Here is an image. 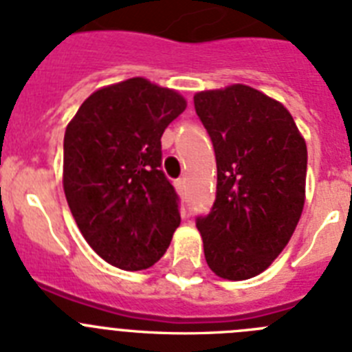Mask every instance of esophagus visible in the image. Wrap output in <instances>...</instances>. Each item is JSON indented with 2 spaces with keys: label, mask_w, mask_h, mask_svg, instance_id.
Here are the masks:
<instances>
[{
  "label": "esophagus",
  "mask_w": 352,
  "mask_h": 352,
  "mask_svg": "<svg viewBox=\"0 0 352 352\" xmlns=\"http://www.w3.org/2000/svg\"><path fill=\"white\" fill-rule=\"evenodd\" d=\"M177 189H179V191H186V179H184V177L177 180Z\"/></svg>",
  "instance_id": "1"
}]
</instances>
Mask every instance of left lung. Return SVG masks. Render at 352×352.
Instances as JSON below:
<instances>
[{"mask_svg":"<svg viewBox=\"0 0 352 352\" xmlns=\"http://www.w3.org/2000/svg\"><path fill=\"white\" fill-rule=\"evenodd\" d=\"M218 166L216 200L198 216L206 261L227 280L271 265L305 206L307 143L283 104L246 85L195 96Z\"/></svg>","mask_w":352,"mask_h":352,"instance_id":"obj_1","label":"left lung"}]
</instances>
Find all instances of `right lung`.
<instances>
[{
  "label": "right lung",
  "mask_w": 352,
  "mask_h": 352,
  "mask_svg": "<svg viewBox=\"0 0 352 352\" xmlns=\"http://www.w3.org/2000/svg\"><path fill=\"white\" fill-rule=\"evenodd\" d=\"M184 97L143 78L94 91L67 125L63 189L94 252L125 271L154 265L180 225L179 195L161 170V136Z\"/></svg>",
  "instance_id": "obj_1"
}]
</instances>
